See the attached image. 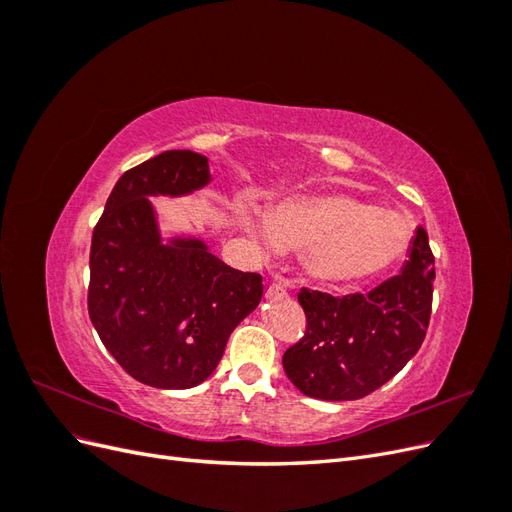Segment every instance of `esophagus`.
<instances>
[{
  "mask_svg": "<svg viewBox=\"0 0 512 512\" xmlns=\"http://www.w3.org/2000/svg\"><path fill=\"white\" fill-rule=\"evenodd\" d=\"M288 292V284L284 282V280H277V282H273L271 286H269V290H267V297L271 299V297H282V294H286Z\"/></svg>",
  "mask_w": 512,
  "mask_h": 512,
  "instance_id": "1",
  "label": "esophagus"
}]
</instances>
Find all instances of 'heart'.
I'll return each mask as SVG.
<instances>
[{"instance_id":"b5f03b06","label":"heart","mask_w":512,"mask_h":512,"mask_svg":"<svg viewBox=\"0 0 512 512\" xmlns=\"http://www.w3.org/2000/svg\"><path fill=\"white\" fill-rule=\"evenodd\" d=\"M241 226L280 252H300L309 280L324 286H359L404 258L412 241L406 215L378 209L352 194H318L273 207L265 224L239 207Z\"/></svg>"}]
</instances>
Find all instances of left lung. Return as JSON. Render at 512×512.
Segmentation results:
<instances>
[{"label":"left lung","mask_w":512,"mask_h":512,"mask_svg":"<svg viewBox=\"0 0 512 512\" xmlns=\"http://www.w3.org/2000/svg\"><path fill=\"white\" fill-rule=\"evenodd\" d=\"M433 265L427 230L418 226L404 269L371 292L333 297L303 288L305 333L282 359L290 382L324 401L361 399L389 382L425 339Z\"/></svg>","instance_id":"1"}]
</instances>
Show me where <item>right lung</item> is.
Wrapping results in <instances>:
<instances>
[{
  "label": "right lung",
  "mask_w": 512,
  "mask_h": 512,
  "mask_svg": "<svg viewBox=\"0 0 512 512\" xmlns=\"http://www.w3.org/2000/svg\"><path fill=\"white\" fill-rule=\"evenodd\" d=\"M207 181L205 156L164 151L119 177L91 237L89 318L115 361L156 389L205 382L262 297L258 273L228 267L203 241H160L147 196L188 194Z\"/></svg>",
  "instance_id": "obj_1"
}]
</instances>
